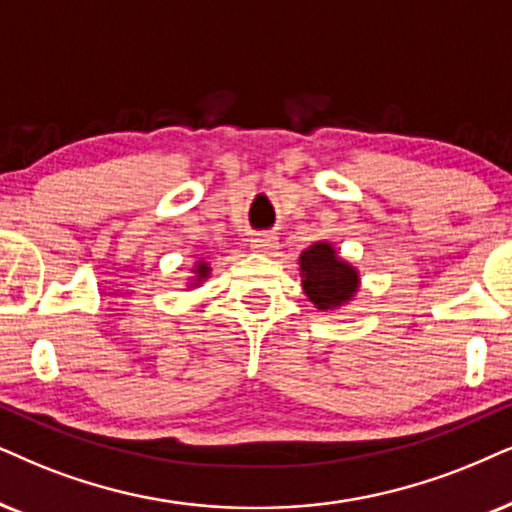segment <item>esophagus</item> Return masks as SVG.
Instances as JSON below:
<instances>
[{"label":"esophagus","mask_w":512,"mask_h":512,"mask_svg":"<svg viewBox=\"0 0 512 512\" xmlns=\"http://www.w3.org/2000/svg\"><path fill=\"white\" fill-rule=\"evenodd\" d=\"M250 248L260 255H271L278 250V236L274 234H255L250 238Z\"/></svg>","instance_id":"obj_1"}]
</instances>
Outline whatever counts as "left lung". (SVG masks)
Wrapping results in <instances>:
<instances>
[{
  "label": "left lung",
  "mask_w": 512,
  "mask_h": 512,
  "mask_svg": "<svg viewBox=\"0 0 512 512\" xmlns=\"http://www.w3.org/2000/svg\"><path fill=\"white\" fill-rule=\"evenodd\" d=\"M302 290L319 312H338L359 293V269L342 260L331 241H316L300 252Z\"/></svg>",
  "instance_id": "obj_1"
}]
</instances>
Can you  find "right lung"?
<instances>
[{"instance_id":"right-lung-1","label":"right lung","mask_w":512,"mask_h":512,"mask_svg":"<svg viewBox=\"0 0 512 512\" xmlns=\"http://www.w3.org/2000/svg\"><path fill=\"white\" fill-rule=\"evenodd\" d=\"M212 274V264L205 257H198L191 267V276L186 278V288H200V283H205Z\"/></svg>"}]
</instances>
